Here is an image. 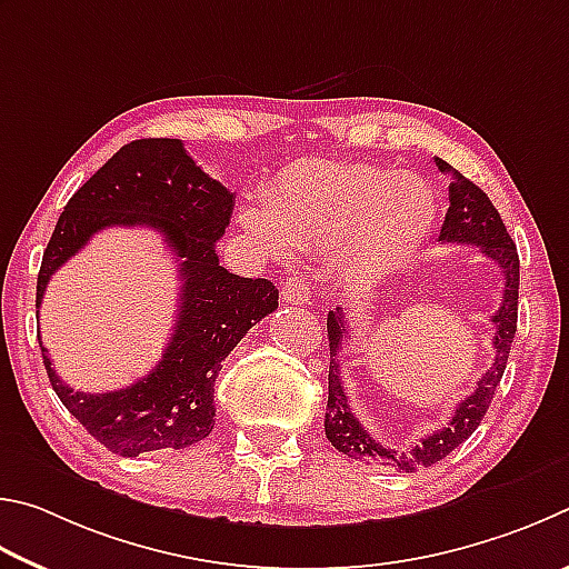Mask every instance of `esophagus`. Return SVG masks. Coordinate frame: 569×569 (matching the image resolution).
Instances as JSON below:
<instances>
[{
	"label": "esophagus",
	"mask_w": 569,
	"mask_h": 569,
	"mask_svg": "<svg viewBox=\"0 0 569 569\" xmlns=\"http://www.w3.org/2000/svg\"><path fill=\"white\" fill-rule=\"evenodd\" d=\"M310 297H312V284H310V279L302 274H295L282 284V302H287V305L302 307L310 302Z\"/></svg>",
	"instance_id": "34e87169"
}]
</instances>
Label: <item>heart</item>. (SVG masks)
Instances as JSON below:
<instances>
[{
  "instance_id": "1",
  "label": "heart",
  "mask_w": 569,
  "mask_h": 569,
  "mask_svg": "<svg viewBox=\"0 0 569 569\" xmlns=\"http://www.w3.org/2000/svg\"><path fill=\"white\" fill-rule=\"evenodd\" d=\"M437 202L430 184L410 172L370 164L307 162L252 207L242 224L267 252H335L350 284H375L405 267L432 232Z\"/></svg>"
}]
</instances>
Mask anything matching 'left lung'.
<instances>
[{
  "mask_svg": "<svg viewBox=\"0 0 569 569\" xmlns=\"http://www.w3.org/2000/svg\"><path fill=\"white\" fill-rule=\"evenodd\" d=\"M435 164L440 172L452 174L450 182V209L445 214V224L440 229V242H457V244H477L482 254L495 259L502 269L505 290L500 310L492 315L495 322V362L487 370L480 382H477L475 392L457 405L452 420L447 427L432 435L422 437L420 442L412 445L410 450L397 452L392 447H385L377 442L375 437L365 430L360 420L350 412L347 405V395L340 380V362L337 355L342 350V340L347 337V320L342 307L327 315V337H330V395H327V415H325V435L332 442L335 450L352 457L357 462L367 465H392L402 472H415L417 467H430L435 462L445 460L455 447H460L467 437H470L477 425L490 407L492 397L500 385L507 357H510V347L517 332V292H520V257H517V247L512 237L507 234V227L502 224V217L497 212L480 187L470 179L445 162V159L435 157Z\"/></svg>",
  "mask_w": 569,
  "mask_h": 569,
  "instance_id": "1",
  "label": "left lung"
}]
</instances>
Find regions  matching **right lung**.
I'll return each mask as SVG.
<instances>
[{
    "mask_svg": "<svg viewBox=\"0 0 569 569\" xmlns=\"http://www.w3.org/2000/svg\"><path fill=\"white\" fill-rule=\"evenodd\" d=\"M234 209L229 192L187 154L179 139H137L124 144L69 199L44 249L37 307L49 277L107 227H152L177 259L182 292L162 360L124 390L74 392L54 372L42 347L54 392L84 430L109 452L139 457L184 450L214 430V382L237 342L277 310L269 279L219 267L217 239Z\"/></svg>",
    "mask_w": 569,
    "mask_h": 569,
    "instance_id": "obj_1",
    "label": "right lung"
}]
</instances>
